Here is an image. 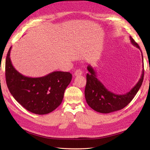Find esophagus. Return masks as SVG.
<instances>
[{
  "instance_id": "obj_1",
  "label": "esophagus",
  "mask_w": 150,
  "mask_h": 150,
  "mask_svg": "<svg viewBox=\"0 0 150 150\" xmlns=\"http://www.w3.org/2000/svg\"><path fill=\"white\" fill-rule=\"evenodd\" d=\"M83 74V72L82 71H81V69H77L74 72V75L76 76H80Z\"/></svg>"
}]
</instances>
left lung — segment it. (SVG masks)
Returning a JSON list of instances; mask_svg holds the SVG:
<instances>
[{
	"label": "left lung",
	"instance_id": "left-lung-1",
	"mask_svg": "<svg viewBox=\"0 0 150 150\" xmlns=\"http://www.w3.org/2000/svg\"><path fill=\"white\" fill-rule=\"evenodd\" d=\"M129 38L131 44L140 49L138 44L134 40L131 36ZM142 56L143 62L142 54ZM87 69L89 72L86 75L87 80L84 91L86 100L93 110L101 113H110L118 111L128 105L138 93L144 78L143 69L141 78L131 91L125 94H116L108 91L97 78L96 72L92 66L89 65Z\"/></svg>",
	"mask_w": 150,
	"mask_h": 150
}]
</instances>
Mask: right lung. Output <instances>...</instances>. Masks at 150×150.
<instances>
[{"instance_id":"add662e5","label":"right lung","mask_w":150,"mask_h":150,"mask_svg":"<svg viewBox=\"0 0 150 150\" xmlns=\"http://www.w3.org/2000/svg\"><path fill=\"white\" fill-rule=\"evenodd\" d=\"M8 50L6 61L7 87L16 100L27 110L46 115L60 105L72 79L68 72L54 71L40 78H29L19 73L12 64Z\"/></svg>"}]
</instances>
